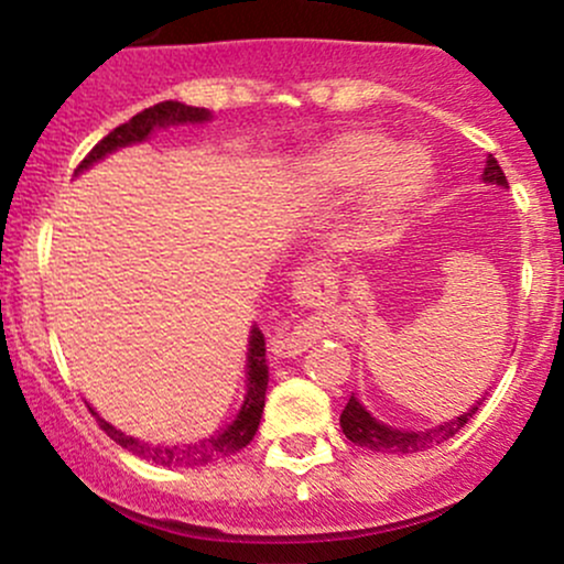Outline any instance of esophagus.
<instances>
[{
    "instance_id": "esophagus-1",
    "label": "esophagus",
    "mask_w": 564,
    "mask_h": 564,
    "mask_svg": "<svg viewBox=\"0 0 564 564\" xmlns=\"http://www.w3.org/2000/svg\"><path fill=\"white\" fill-rule=\"evenodd\" d=\"M328 275L332 273H326V268H323V264H307V268H300L294 273V286H296V291H300L302 300L310 302V294H315L313 289L328 286V281H326ZM296 352H302L300 341H294V339L273 341V355H278V358H294Z\"/></svg>"
}]
</instances>
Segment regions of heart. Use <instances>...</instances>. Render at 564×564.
<instances>
[{
    "instance_id": "1",
    "label": "heart",
    "mask_w": 564,
    "mask_h": 564,
    "mask_svg": "<svg viewBox=\"0 0 564 564\" xmlns=\"http://www.w3.org/2000/svg\"><path fill=\"white\" fill-rule=\"evenodd\" d=\"M435 164L416 142L394 145L371 129H352L326 140L302 159L296 180L313 196H345L366 185L355 230L360 238L387 236L432 183Z\"/></svg>"
}]
</instances>
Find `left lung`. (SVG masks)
<instances>
[{
    "label": "left lung",
    "instance_id": "obj_1",
    "mask_svg": "<svg viewBox=\"0 0 564 564\" xmlns=\"http://www.w3.org/2000/svg\"><path fill=\"white\" fill-rule=\"evenodd\" d=\"M482 183L485 185H496V187H509L507 177H503L501 166L494 156L485 159V170H482ZM488 394V392H485ZM485 394L480 400H475V405L462 411L458 416L448 419V422H440L435 426H426V430H398V426H390L384 422H379L368 408L355 398V392L349 394L345 411H341L339 424L341 432H345L347 440H352L355 445L368 451H384V453H416V451H426L432 445L445 443V440L456 435L462 426H467V422L475 416L477 408L482 405Z\"/></svg>",
    "mask_w": 564,
    "mask_h": 564
}]
</instances>
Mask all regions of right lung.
<instances>
[{"label":"right lung","mask_w":564,"mask_h":564,"mask_svg":"<svg viewBox=\"0 0 564 564\" xmlns=\"http://www.w3.org/2000/svg\"><path fill=\"white\" fill-rule=\"evenodd\" d=\"M212 121V111L206 108H193L185 106V102L177 100H166L159 102V106L145 108L138 116L127 121V124L116 127L113 132H108L93 151L87 153V159L76 166L74 174L87 172L89 166H95L97 161H102L111 153L121 151V148L129 145H140V142L151 140L153 132L159 129H170V127H185V124H209ZM268 364H264V336L260 334V328L251 326L249 332V345H246V392H243V403L238 408V413L232 416L230 424H225L223 430H217L215 435H206L200 440H193V443H148V440L132 437L127 432L116 430L111 422L100 416L93 405V416L100 424V430L106 432L113 443H119L121 448H127L129 453L142 458V462L159 464V467H204V464L219 462V458L232 456L246 445L251 443L260 430V419L264 411V392H268Z\"/></svg>","instance_id":"add662e5"}]
</instances>
